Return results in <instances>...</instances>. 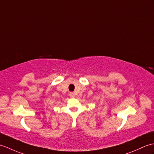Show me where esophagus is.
<instances>
[{
	"label": "esophagus",
	"mask_w": 154,
	"mask_h": 154,
	"mask_svg": "<svg viewBox=\"0 0 154 154\" xmlns=\"http://www.w3.org/2000/svg\"><path fill=\"white\" fill-rule=\"evenodd\" d=\"M69 96H70L71 98H75V94H74L73 92H70Z\"/></svg>",
	"instance_id": "34e87169"
}]
</instances>
